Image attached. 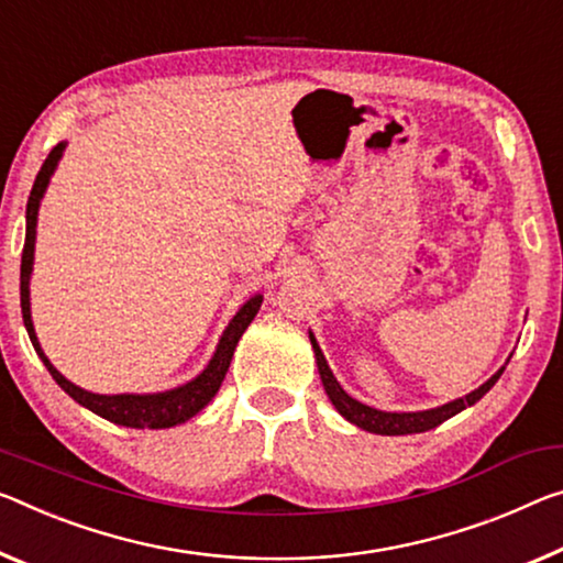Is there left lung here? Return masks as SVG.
Wrapping results in <instances>:
<instances>
[{
    "label": "left lung",
    "mask_w": 563,
    "mask_h": 563,
    "mask_svg": "<svg viewBox=\"0 0 563 563\" xmlns=\"http://www.w3.org/2000/svg\"><path fill=\"white\" fill-rule=\"evenodd\" d=\"M310 343H313V351H316V363H318V371H320V380H323L325 386V394L328 398L333 400V406L338 408V413H341L345 421L355 423L363 431H371V433H380V435H406V433H423V431H431V428L441 426L443 421H449L451 416L461 413L463 408L474 406L476 400L484 398L490 388H494V383L501 378L504 368L496 373V376H490L484 386H478L474 394H468L466 398H459V400H451V404H445L441 408H431V410H418V413H386V410H376L371 406L361 404V400H355L345 394L341 388V383L333 378V373H330L328 363L323 358V353H320V347L316 343V338L310 335Z\"/></svg>",
    "instance_id": "8db88e82"
}]
</instances>
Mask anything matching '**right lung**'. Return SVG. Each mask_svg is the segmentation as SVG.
Instances as JSON below:
<instances>
[{
    "mask_svg": "<svg viewBox=\"0 0 563 563\" xmlns=\"http://www.w3.org/2000/svg\"><path fill=\"white\" fill-rule=\"evenodd\" d=\"M62 150H65V142L52 150L44 159V165L40 167L37 180L32 185L30 200H26V235H24V250H22V267H20V298H22V318H24V328L30 333V341L34 345V351L42 358V363L47 365V371L52 373V378L59 383V388L65 394L73 396L79 406H85L92 410V413L107 418V421L118 423V426H128V428H169L177 423H185L187 418H192L195 413L210 404L212 396L218 394L222 378L230 368V361H233L235 345L240 341V335L245 333V328L253 323V318L261 310L263 296L250 298L243 308L238 310V316L230 320V325L225 328V333L220 338V345L208 368H205L198 378L185 383V386L175 388V390H165V394H153V396H100V394H89V390H82L75 383H69L62 373L47 361V355L42 353V347L37 343V335H34V325H32V316H30V275H32V261H34V233H37V210H40V200L44 190H47V183L52 173L62 157Z\"/></svg>",
    "mask_w": 563,
    "mask_h": 563,
    "instance_id": "1",
    "label": "right lung"
}]
</instances>
